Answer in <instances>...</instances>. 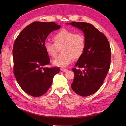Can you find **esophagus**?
Masks as SVG:
<instances>
[{"label":"esophagus","instance_id":"34e87169","mask_svg":"<svg viewBox=\"0 0 126 126\" xmlns=\"http://www.w3.org/2000/svg\"><path fill=\"white\" fill-rule=\"evenodd\" d=\"M61 71H63V72H66L68 71V70L67 69H64V68H62V69H61V70H60Z\"/></svg>","mask_w":126,"mask_h":126}]
</instances>
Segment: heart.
<instances>
[{
	"label": "heart",
	"mask_w": 126,
	"mask_h": 126,
	"mask_svg": "<svg viewBox=\"0 0 126 126\" xmlns=\"http://www.w3.org/2000/svg\"><path fill=\"white\" fill-rule=\"evenodd\" d=\"M54 43L45 42L44 47L47 54L51 57H55L61 48V55L53 61L55 66L65 68L73 61L83 54L85 49V39L81 33L62 29L53 36Z\"/></svg>",
	"instance_id": "heart-1"
}]
</instances>
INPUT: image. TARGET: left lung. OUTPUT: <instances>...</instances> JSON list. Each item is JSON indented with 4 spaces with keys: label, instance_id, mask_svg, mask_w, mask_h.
Segmentation results:
<instances>
[{
    "label": "left lung",
    "instance_id": "1",
    "mask_svg": "<svg viewBox=\"0 0 126 126\" xmlns=\"http://www.w3.org/2000/svg\"><path fill=\"white\" fill-rule=\"evenodd\" d=\"M81 30L85 39V49L72 69L74 79L72 89L81 96H88L100 89L110 65L111 49L105 35L92 24L84 22L66 23ZM79 68H82L81 71Z\"/></svg>",
    "mask_w": 126,
    "mask_h": 126
}]
</instances>
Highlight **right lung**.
<instances>
[{
	"instance_id": "right-lung-1",
	"label": "right lung",
	"mask_w": 126,
	"mask_h": 126,
	"mask_svg": "<svg viewBox=\"0 0 126 126\" xmlns=\"http://www.w3.org/2000/svg\"><path fill=\"white\" fill-rule=\"evenodd\" d=\"M60 28L52 22H34L24 29L14 42L15 76L21 88L33 97L44 94L51 85L53 76L60 72L58 68L43 66L50 62L44 47L45 39Z\"/></svg>"
}]
</instances>
